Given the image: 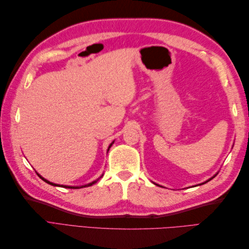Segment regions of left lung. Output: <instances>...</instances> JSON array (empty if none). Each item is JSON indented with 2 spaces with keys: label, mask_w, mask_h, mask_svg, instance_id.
Here are the masks:
<instances>
[{
  "label": "left lung",
  "mask_w": 249,
  "mask_h": 249,
  "mask_svg": "<svg viewBox=\"0 0 249 249\" xmlns=\"http://www.w3.org/2000/svg\"><path fill=\"white\" fill-rule=\"evenodd\" d=\"M216 176H217V173H216V175H215V176H214V177H213V178H210V179H208V180H206V182H205V183H201V184H200V185H202V184H206V183H208V182H209V180H211V179H212V178H215V177H216ZM156 185H157V186H160V185H158V184H156Z\"/></svg>",
  "instance_id": "8db88e82"
}]
</instances>
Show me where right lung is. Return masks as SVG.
Instances as JSON below:
<instances>
[{
	"mask_svg": "<svg viewBox=\"0 0 249 249\" xmlns=\"http://www.w3.org/2000/svg\"><path fill=\"white\" fill-rule=\"evenodd\" d=\"M113 143H114V141H113L111 144L109 145V148L112 146V144ZM109 148H108V150H109ZM37 176H38L42 180H44V182L46 183H48V184H50V185H52V186H58V187H62V188H69V189H79V188H83V187H88V186H91V185H93L94 183H96V180H94V182H92V183H89V184H87V185H85V186H80V187H74V186H64V185H58V184H54V183H52V182H50V180H48V179H46V178H43L41 176H39L38 173H37Z\"/></svg>",
	"mask_w": 249,
	"mask_h": 249,
	"instance_id": "obj_1",
	"label": "right lung"
}]
</instances>
